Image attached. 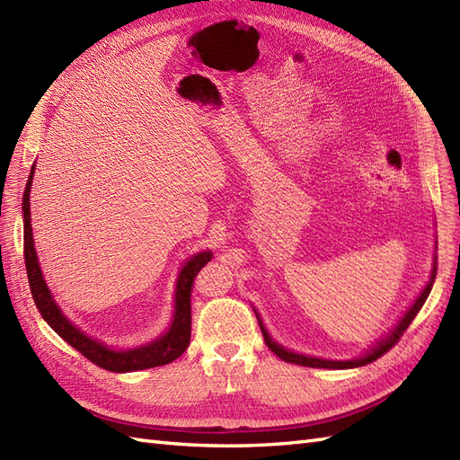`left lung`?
Wrapping results in <instances>:
<instances>
[{
	"instance_id": "obj_1",
	"label": "left lung",
	"mask_w": 460,
	"mask_h": 460,
	"mask_svg": "<svg viewBox=\"0 0 460 460\" xmlns=\"http://www.w3.org/2000/svg\"><path fill=\"white\" fill-rule=\"evenodd\" d=\"M438 246H433V264H431V272H429V279L426 281V286H423V289L420 291V296L411 301L410 307L404 311V314L400 316L398 323L388 331V334H385L383 338L376 340V342L373 346H369V349L363 353V356H358V358H351V359H324V358H314V356H307V353H297L293 349H288L281 344H278L276 340L270 336V332L266 331V326L262 323V316L258 314L256 307L254 313H256V319H258V324H261V331H262V336H264V342L266 346L272 349L276 356L279 359H284L288 363H296V365H303V367H316V369H353V367H361V365H367L371 361H375L376 358H381L385 351L391 349L396 342L398 338L404 334L406 328L410 326V323L414 321V316L420 313V309L423 307V303H426L429 291L433 288V281H435V272H438Z\"/></svg>"
}]
</instances>
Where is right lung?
<instances>
[{"label": "right lung", "instance_id": "add662e5", "mask_svg": "<svg viewBox=\"0 0 460 460\" xmlns=\"http://www.w3.org/2000/svg\"><path fill=\"white\" fill-rule=\"evenodd\" d=\"M32 176H34V164L29 174V181L22 192V239H25V266L29 276V286L32 299L37 303V309L40 311L42 319L49 323L52 331L64 338L66 342L75 348L79 353L93 361L99 367L112 371V373H129V371H141L149 367H159V365H167L181 358L190 344V324H192V313H190V297H192V284L211 258V251H199L186 258L179 278L174 284V307H172V319L167 331L157 336L151 342H146L134 348L118 349L107 346L101 340L89 336L81 331L77 324L67 319L60 305L56 303L52 291L46 284L42 268L39 262L37 249H34L32 239V226H31V188H32Z\"/></svg>", "mask_w": 460, "mask_h": 460}]
</instances>
